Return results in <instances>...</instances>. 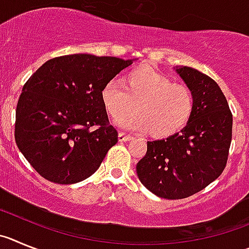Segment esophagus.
Masks as SVG:
<instances>
[{"instance_id":"esophagus-1","label":"esophagus","mask_w":249,"mask_h":249,"mask_svg":"<svg viewBox=\"0 0 249 249\" xmlns=\"http://www.w3.org/2000/svg\"><path fill=\"white\" fill-rule=\"evenodd\" d=\"M118 138H119V141H122V142H124V141H129L133 139V136L131 135H127V134L125 133H119V135H118Z\"/></svg>"}]
</instances>
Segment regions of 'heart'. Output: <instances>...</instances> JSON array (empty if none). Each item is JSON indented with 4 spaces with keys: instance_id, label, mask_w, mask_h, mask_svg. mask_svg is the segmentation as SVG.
<instances>
[{
    "instance_id": "obj_1",
    "label": "heart",
    "mask_w": 249,
    "mask_h": 249,
    "mask_svg": "<svg viewBox=\"0 0 249 249\" xmlns=\"http://www.w3.org/2000/svg\"><path fill=\"white\" fill-rule=\"evenodd\" d=\"M100 99L111 119H123L122 126L149 130L155 138L178 133L191 120L196 108L192 88L174 83L169 75L151 67L127 71L123 84L115 80L107 83L100 91ZM134 108L138 113L125 118Z\"/></svg>"
}]
</instances>
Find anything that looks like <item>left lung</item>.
Masks as SVG:
<instances>
[{
  "label": "left lung",
  "mask_w": 249,
  "mask_h": 249,
  "mask_svg": "<svg viewBox=\"0 0 249 249\" xmlns=\"http://www.w3.org/2000/svg\"><path fill=\"white\" fill-rule=\"evenodd\" d=\"M176 71L195 91L194 115L180 133L147 141L136 165L141 183L167 200L186 198L213 182L225 170L232 140V113L218 84L190 67Z\"/></svg>",
  "instance_id": "left-lung-1"
}]
</instances>
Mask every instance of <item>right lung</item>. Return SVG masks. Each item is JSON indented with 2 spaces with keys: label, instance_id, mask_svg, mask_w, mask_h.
<instances>
[{
  "label": "right lung",
  "instance_id": "obj_1",
  "mask_svg": "<svg viewBox=\"0 0 249 249\" xmlns=\"http://www.w3.org/2000/svg\"><path fill=\"white\" fill-rule=\"evenodd\" d=\"M130 64L116 57L62 55L27 80L16 109L15 139L42 178L69 185L97 171L118 142L100 91Z\"/></svg>",
  "mask_w": 249,
  "mask_h": 249
}]
</instances>
